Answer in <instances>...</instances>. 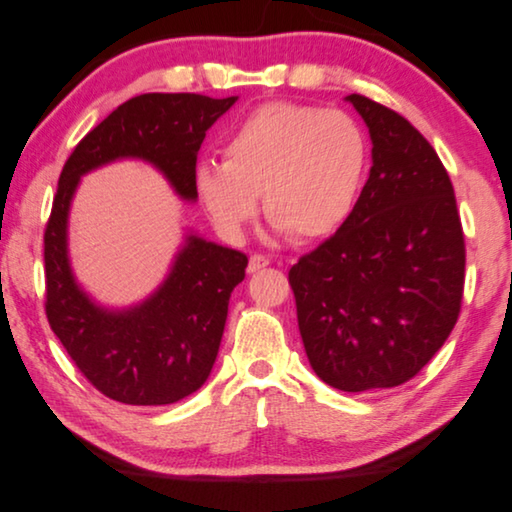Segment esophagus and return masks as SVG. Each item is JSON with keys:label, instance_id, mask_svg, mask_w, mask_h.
<instances>
[{"label": "esophagus", "instance_id": "obj_1", "mask_svg": "<svg viewBox=\"0 0 512 512\" xmlns=\"http://www.w3.org/2000/svg\"><path fill=\"white\" fill-rule=\"evenodd\" d=\"M265 267H269V258L262 254H254V256H250V262H247V273H256Z\"/></svg>", "mask_w": 512, "mask_h": 512}]
</instances>
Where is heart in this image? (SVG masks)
<instances>
[{
  "instance_id": "1",
  "label": "heart",
  "mask_w": 512,
  "mask_h": 512,
  "mask_svg": "<svg viewBox=\"0 0 512 512\" xmlns=\"http://www.w3.org/2000/svg\"><path fill=\"white\" fill-rule=\"evenodd\" d=\"M367 166L356 121L335 108L267 102L245 115L224 143V162L200 160L194 185L228 235L262 213L297 243L331 235L350 215Z\"/></svg>"
}]
</instances>
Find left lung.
I'll use <instances>...</instances> for the list:
<instances>
[{
	"instance_id": "obj_1",
	"label": "left lung",
	"mask_w": 512,
	"mask_h": 512,
	"mask_svg": "<svg viewBox=\"0 0 512 512\" xmlns=\"http://www.w3.org/2000/svg\"><path fill=\"white\" fill-rule=\"evenodd\" d=\"M369 179L344 224L288 271L309 365L333 389L412 380L461 312L466 243L451 177L412 123L374 100Z\"/></svg>"
}]
</instances>
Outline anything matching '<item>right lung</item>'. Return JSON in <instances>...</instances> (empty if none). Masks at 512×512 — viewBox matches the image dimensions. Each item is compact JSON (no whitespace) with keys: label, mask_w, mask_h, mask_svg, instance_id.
I'll use <instances>...</instances> for the list:
<instances>
[{"label":"right lung","mask_w":512,"mask_h":512,"mask_svg":"<svg viewBox=\"0 0 512 512\" xmlns=\"http://www.w3.org/2000/svg\"><path fill=\"white\" fill-rule=\"evenodd\" d=\"M237 96L143 94L117 106L74 147L59 175L44 228L46 318L81 374L128 406H166L192 395L218 356L228 299L247 256L190 235L151 297L123 312L98 307L74 282L66 226L81 175L119 158L158 166L185 200H196L194 168L207 130Z\"/></svg>","instance_id":"obj_1"}]
</instances>
